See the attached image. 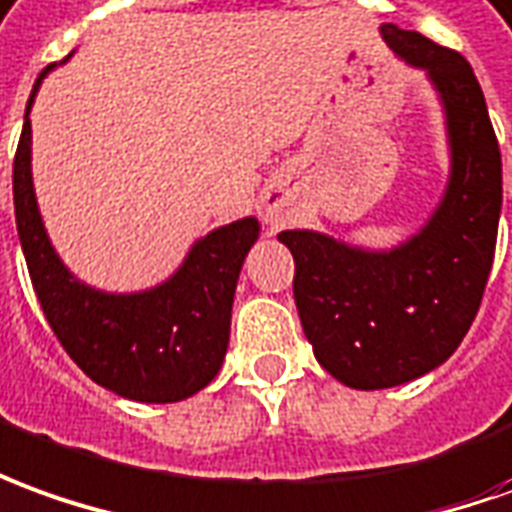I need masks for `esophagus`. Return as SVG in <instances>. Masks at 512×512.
I'll list each match as a JSON object with an SVG mask.
<instances>
[{
  "mask_svg": "<svg viewBox=\"0 0 512 512\" xmlns=\"http://www.w3.org/2000/svg\"><path fill=\"white\" fill-rule=\"evenodd\" d=\"M262 217L264 222H278V211L270 209V206H262Z\"/></svg>",
  "mask_w": 512,
  "mask_h": 512,
  "instance_id": "1",
  "label": "esophagus"
}]
</instances>
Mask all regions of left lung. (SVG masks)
<instances>
[{"instance_id":"left-lung-1","label":"left lung","mask_w":512,"mask_h":512,"mask_svg":"<svg viewBox=\"0 0 512 512\" xmlns=\"http://www.w3.org/2000/svg\"><path fill=\"white\" fill-rule=\"evenodd\" d=\"M379 33L443 105L451 167L438 209L390 250L301 228L278 234L295 259L292 292L315 359L354 390L412 382L457 351L482 303L502 211V153L474 69L415 30Z\"/></svg>"}]
</instances>
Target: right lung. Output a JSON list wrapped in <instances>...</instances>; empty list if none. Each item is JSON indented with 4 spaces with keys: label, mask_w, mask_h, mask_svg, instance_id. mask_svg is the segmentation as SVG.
<instances>
[{
    "label": "right lung",
    "mask_w": 512,
    "mask_h": 512,
    "mask_svg": "<svg viewBox=\"0 0 512 512\" xmlns=\"http://www.w3.org/2000/svg\"><path fill=\"white\" fill-rule=\"evenodd\" d=\"M55 66L35 80L13 161L16 228L33 290L55 337L88 379L130 401H183L220 373L239 270L262 225L242 217L200 236L181 267L150 290L105 292L80 281L52 248L33 189L30 108Z\"/></svg>",
    "instance_id": "obj_1"
}]
</instances>
